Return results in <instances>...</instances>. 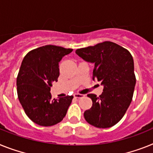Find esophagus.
Returning a JSON list of instances; mask_svg holds the SVG:
<instances>
[{
  "label": "esophagus",
  "instance_id": "obj_1",
  "mask_svg": "<svg viewBox=\"0 0 153 153\" xmlns=\"http://www.w3.org/2000/svg\"><path fill=\"white\" fill-rule=\"evenodd\" d=\"M74 98H78V99H80V98H82L84 97V95L83 94H79V93H75L74 95Z\"/></svg>",
  "mask_w": 153,
  "mask_h": 153
}]
</instances>
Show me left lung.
I'll return each instance as SVG.
<instances>
[{"label": "left lung", "mask_w": 153, "mask_h": 153, "mask_svg": "<svg viewBox=\"0 0 153 153\" xmlns=\"http://www.w3.org/2000/svg\"><path fill=\"white\" fill-rule=\"evenodd\" d=\"M75 53L84 61L94 64L92 79L103 85L99 97L87 95L92 99V106L85 111V119L96 128L114 126L124 117L133 97L136 79L131 54L110 41L78 49Z\"/></svg>", "instance_id": "1"}]
</instances>
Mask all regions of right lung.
Segmentation results:
<instances>
[{
    "mask_svg": "<svg viewBox=\"0 0 153 153\" xmlns=\"http://www.w3.org/2000/svg\"><path fill=\"white\" fill-rule=\"evenodd\" d=\"M72 51L46 45L29 51L22 62L16 83L18 97L27 116L40 126L61 122L72 101V96L52 100L51 93L60 74L59 62Z\"/></svg>",
    "mask_w": 153,
    "mask_h": 153,
    "instance_id": "1",
    "label": "right lung"
}]
</instances>
